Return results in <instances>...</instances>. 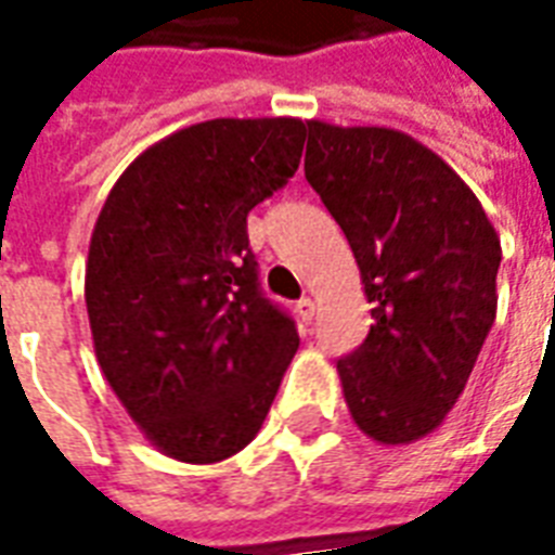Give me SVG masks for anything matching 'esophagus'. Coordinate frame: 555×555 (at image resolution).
<instances>
[{
	"instance_id": "34e87169",
	"label": "esophagus",
	"mask_w": 555,
	"mask_h": 555,
	"mask_svg": "<svg viewBox=\"0 0 555 555\" xmlns=\"http://www.w3.org/2000/svg\"><path fill=\"white\" fill-rule=\"evenodd\" d=\"M297 318H300L302 324H312V321H314V300H309V297H306V300L297 302Z\"/></svg>"
}]
</instances>
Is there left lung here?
Listing matches in <instances>:
<instances>
[{
  "instance_id": "obj_1",
  "label": "left lung",
  "mask_w": 555,
  "mask_h": 555,
  "mask_svg": "<svg viewBox=\"0 0 555 555\" xmlns=\"http://www.w3.org/2000/svg\"><path fill=\"white\" fill-rule=\"evenodd\" d=\"M306 181L348 237L372 330L338 360L357 428L404 446L457 404L496 318L500 234L430 147L392 127L306 121Z\"/></svg>"
}]
</instances>
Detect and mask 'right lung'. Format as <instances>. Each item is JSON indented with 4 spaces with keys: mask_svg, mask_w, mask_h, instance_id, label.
I'll list each match as a JSON object with an SVG mask.
<instances>
[{
    "mask_svg": "<svg viewBox=\"0 0 555 555\" xmlns=\"http://www.w3.org/2000/svg\"><path fill=\"white\" fill-rule=\"evenodd\" d=\"M300 118H214L145 147L94 222L86 309L151 446L217 464L261 430L297 326L258 288L246 217L300 166Z\"/></svg>",
    "mask_w": 555,
    "mask_h": 555,
    "instance_id": "add662e5",
    "label": "right lung"
}]
</instances>
